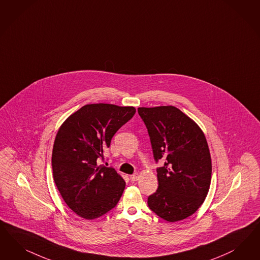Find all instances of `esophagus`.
<instances>
[{"mask_svg": "<svg viewBox=\"0 0 260 260\" xmlns=\"http://www.w3.org/2000/svg\"><path fill=\"white\" fill-rule=\"evenodd\" d=\"M139 178H140V175H139L138 173H135V174H133V175L131 176V180H132L133 182H136V181L139 180Z\"/></svg>", "mask_w": 260, "mask_h": 260, "instance_id": "1", "label": "esophagus"}]
</instances>
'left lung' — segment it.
<instances>
[{"mask_svg": "<svg viewBox=\"0 0 260 260\" xmlns=\"http://www.w3.org/2000/svg\"><path fill=\"white\" fill-rule=\"evenodd\" d=\"M150 137L159 186L148 197L153 212L168 222L185 219L205 201L211 180V159L201 128L174 106L138 108Z\"/></svg>", "mask_w": 260, "mask_h": 260, "instance_id": "1", "label": "left lung"}]
</instances>
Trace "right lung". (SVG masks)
<instances>
[{
  "instance_id": "add662e5",
  "label": "right lung",
  "mask_w": 260,
  "mask_h": 260,
  "mask_svg": "<svg viewBox=\"0 0 260 260\" xmlns=\"http://www.w3.org/2000/svg\"><path fill=\"white\" fill-rule=\"evenodd\" d=\"M135 113L132 106L87 104L60 126L51 156L53 180L68 207L80 217H101L119 201L124 180L114 168L98 161Z\"/></svg>"
}]
</instances>
